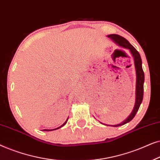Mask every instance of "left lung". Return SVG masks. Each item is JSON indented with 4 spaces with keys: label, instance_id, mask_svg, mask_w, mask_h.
Masks as SVG:
<instances>
[{
    "label": "left lung",
    "instance_id": "8db88e82",
    "mask_svg": "<svg viewBox=\"0 0 160 160\" xmlns=\"http://www.w3.org/2000/svg\"><path fill=\"white\" fill-rule=\"evenodd\" d=\"M108 38L112 39L114 42L119 45V47H124L125 49H128L130 50L131 54H132L133 59H134L135 68V71H136V87H135V106L133 108V110L131 113V114L127 118V119L122 122V123L115 124V125H111L113 127H119L123 125L130 122L133 118L135 117V114L138 111L141 106L142 100L143 98V83H144V73L142 68V60L141 55H140L139 52L135 49L134 47H132L130 44V42L123 38L122 36H120L117 34H111L108 36ZM111 126V125H108Z\"/></svg>",
    "mask_w": 160,
    "mask_h": 160
}]
</instances>
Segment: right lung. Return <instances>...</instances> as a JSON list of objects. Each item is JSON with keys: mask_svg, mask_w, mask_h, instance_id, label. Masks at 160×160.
<instances>
[{"mask_svg": "<svg viewBox=\"0 0 160 160\" xmlns=\"http://www.w3.org/2000/svg\"><path fill=\"white\" fill-rule=\"evenodd\" d=\"M68 119H67V120H66V121H65V123H64V124H62V125H61L60 127H59V128H58L53 129V130H46V129H45V130H44V131H51V130H57V129H59V128H62V126H64V125H65V124L67 123V122H68Z\"/></svg>", "mask_w": 160, "mask_h": 160, "instance_id": "1", "label": "right lung"}]
</instances>
